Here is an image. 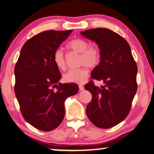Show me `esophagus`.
Returning a JSON list of instances; mask_svg holds the SVG:
<instances>
[{
    "label": "esophagus",
    "mask_w": 154,
    "mask_h": 154,
    "mask_svg": "<svg viewBox=\"0 0 154 154\" xmlns=\"http://www.w3.org/2000/svg\"><path fill=\"white\" fill-rule=\"evenodd\" d=\"M79 91H84V87L82 85H79Z\"/></svg>",
    "instance_id": "34e87169"
}]
</instances>
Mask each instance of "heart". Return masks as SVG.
<instances>
[{
	"label": "heart",
	"mask_w": 154,
	"mask_h": 154,
	"mask_svg": "<svg viewBox=\"0 0 154 154\" xmlns=\"http://www.w3.org/2000/svg\"><path fill=\"white\" fill-rule=\"evenodd\" d=\"M90 44L83 38H75L68 43L66 47L72 51L80 54L79 65L84 67L71 69L63 76V81L68 83L82 84L88 76V70L86 66L93 68L99 65L101 53L97 47L89 46ZM53 61L59 69L65 70L67 67L66 57L62 50L57 49L53 54Z\"/></svg>",
	"instance_id": "1"
}]
</instances>
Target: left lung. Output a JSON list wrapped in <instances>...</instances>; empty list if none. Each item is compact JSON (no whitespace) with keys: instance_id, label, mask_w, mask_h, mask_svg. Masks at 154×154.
<instances>
[{"instance_id":"left-lung-1","label":"left lung","mask_w":154,"mask_h":154,"mask_svg":"<svg viewBox=\"0 0 154 154\" xmlns=\"http://www.w3.org/2000/svg\"><path fill=\"white\" fill-rule=\"evenodd\" d=\"M81 34L98 45L101 61L92 71L91 77L104 83L100 88L92 81L85 85L92 94L87 116L96 127H113L130 111L137 88V64L127 41L111 29H91Z\"/></svg>"}]
</instances>
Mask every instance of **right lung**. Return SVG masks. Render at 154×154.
Returning <instances> with one entry per match:
<instances>
[{
	"mask_svg": "<svg viewBox=\"0 0 154 154\" xmlns=\"http://www.w3.org/2000/svg\"><path fill=\"white\" fill-rule=\"evenodd\" d=\"M71 32L48 30L32 36L22 47L15 66L14 93L23 117L43 131L59 127L65 100L79 91L75 84L59 83L61 75L53 61L55 50Z\"/></svg>",
	"mask_w": 154,
	"mask_h": 154,
	"instance_id": "right-lung-1",
	"label": "right lung"
}]
</instances>
